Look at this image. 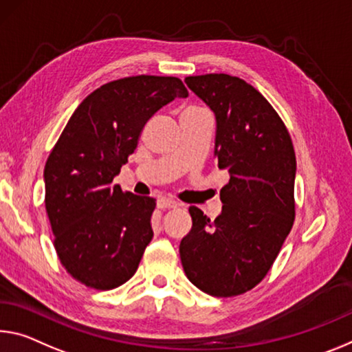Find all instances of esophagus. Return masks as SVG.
<instances>
[{
  "label": "esophagus",
  "mask_w": 352,
  "mask_h": 352,
  "mask_svg": "<svg viewBox=\"0 0 352 352\" xmlns=\"http://www.w3.org/2000/svg\"><path fill=\"white\" fill-rule=\"evenodd\" d=\"M156 205H158V208H175V206H178L180 204L177 202V200L174 199H169V197H160L158 200H156Z\"/></svg>",
  "instance_id": "esophagus-1"
}]
</instances>
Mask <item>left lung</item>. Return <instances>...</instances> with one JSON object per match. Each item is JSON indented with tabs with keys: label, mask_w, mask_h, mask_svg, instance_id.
I'll return each instance as SVG.
<instances>
[{
	"label": "left lung",
	"mask_w": 352,
	"mask_h": 352,
	"mask_svg": "<svg viewBox=\"0 0 352 352\" xmlns=\"http://www.w3.org/2000/svg\"><path fill=\"white\" fill-rule=\"evenodd\" d=\"M185 81L216 114L214 155L230 180L214 221L189 206L192 227L180 243L182 265L204 293L238 296L263 280L292 232L296 155L280 116L249 82L227 74Z\"/></svg>",
	"instance_id": "left-lung-1"
}]
</instances>
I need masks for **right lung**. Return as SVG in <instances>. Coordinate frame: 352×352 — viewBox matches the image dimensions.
Masks as SVG:
<instances>
[{
  "label": "right lung",
  "instance_id": "obj_1",
  "mask_svg": "<svg viewBox=\"0 0 352 352\" xmlns=\"http://www.w3.org/2000/svg\"><path fill=\"white\" fill-rule=\"evenodd\" d=\"M175 97L180 78L138 75L106 82L82 100L45 163V208L60 265L82 285L113 289L135 276L153 238V197L113 185L142 128Z\"/></svg>",
  "mask_w": 352,
  "mask_h": 352
}]
</instances>
